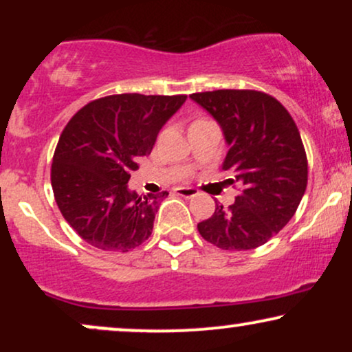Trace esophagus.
<instances>
[{
    "label": "esophagus",
    "instance_id": "obj_1",
    "mask_svg": "<svg viewBox=\"0 0 352 352\" xmlns=\"http://www.w3.org/2000/svg\"><path fill=\"white\" fill-rule=\"evenodd\" d=\"M173 192H175L177 195L185 197V199H192V197H195L197 193H199L195 188H192V187H177Z\"/></svg>",
    "mask_w": 352,
    "mask_h": 352
}]
</instances>
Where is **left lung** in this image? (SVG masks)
I'll return each instance as SVG.
<instances>
[{"label":"left lung","mask_w":352,"mask_h":352,"mask_svg":"<svg viewBox=\"0 0 352 352\" xmlns=\"http://www.w3.org/2000/svg\"><path fill=\"white\" fill-rule=\"evenodd\" d=\"M217 119L230 145L221 170L238 184L235 204L217 205L197 225L208 243L230 252L265 245L292 220L308 185L300 131L285 106L261 91L218 89L190 96Z\"/></svg>","instance_id":"left-lung-1"}]
</instances>
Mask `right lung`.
Returning a JSON list of instances; mask_svg holds the SVG:
<instances>
[{
	"label": "right lung",
	"mask_w": 352,
	"mask_h": 352,
	"mask_svg": "<svg viewBox=\"0 0 352 352\" xmlns=\"http://www.w3.org/2000/svg\"><path fill=\"white\" fill-rule=\"evenodd\" d=\"M187 96L114 94L71 117L51 165L54 200L64 220L89 245L129 252L152 235L160 195L127 188L131 172L152 152L162 125Z\"/></svg>",
	"instance_id": "obj_1"
}]
</instances>
